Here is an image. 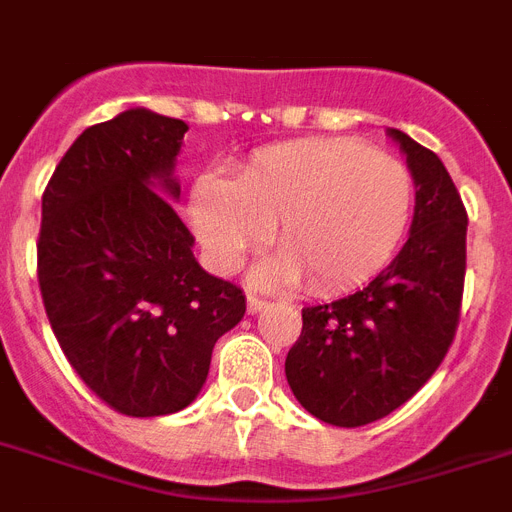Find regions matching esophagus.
Here are the masks:
<instances>
[{
    "label": "esophagus",
    "mask_w": 512,
    "mask_h": 512,
    "mask_svg": "<svg viewBox=\"0 0 512 512\" xmlns=\"http://www.w3.org/2000/svg\"><path fill=\"white\" fill-rule=\"evenodd\" d=\"M265 306H268V301L260 299V296H255V293H250V296H247V311H250V314H257V311H262Z\"/></svg>",
    "instance_id": "obj_1"
}]
</instances>
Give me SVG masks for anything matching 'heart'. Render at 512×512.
Returning a JSON list of instances; mask_svg holds the SVG:
<instances>
[{
  "instance_id": "heart-1",
  "label": "heart",
  "mask_w": 512,
  "mask_h": 512,
  "mask_svg": "<svg viewBox=\"0 0 512 512\" xmlns=\"http://www.w3.org/2000/svg\"><path fill=\"white\" fill-rule=\"evenodd\" d=\"M412 206L407 164L358 139L268 146L231 182L206 175L190 193V219L213 270L234 273L273 226L283 252L257 278H306L314 293L345 291L379 273L410 226Z\"/></svg>"
}]
</instances>
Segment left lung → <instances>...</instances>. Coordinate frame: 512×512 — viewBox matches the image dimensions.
<instances>
[{"label": "left lung", "mask_w": 512, "mask_h": 512, "mask_svg": "<svg viewBox=\"0 0 512 512\" xmlns=\"http://www.w3.org/2000/svg\"><path fill=\"white\" fill-rule=\"evenodd\" d=\"M415 180L410 239L366 288L301 309L286 379L301 407L337 428L381 420L435 373L461 317L466 208L433 151L389 128Z\"/></svg>", "instance_id": "obj_1"}]
</instances>
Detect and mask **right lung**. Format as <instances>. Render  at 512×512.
I'll list each match as a JSON object with an SVG mask.
<instances>
[{
    "instance_id": "1",
    "label": "right lung",
    "mask_w": 512,
    "mask_h": 512,
    "mask_svg": "<svg viewBox=\"0 0 512 512\" xmlns=\"http://www.w3.org/2000/svg\"><path fill=\"white\" fill-rule=\"evenodd\" d=\"M188 126L136 108L90 126L43 193L38 283L79 379L115 412L159 417L206 384L213 345L247 311L208 275L172 203Z\"/></svg>"
}]
</instances>
